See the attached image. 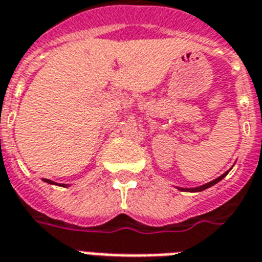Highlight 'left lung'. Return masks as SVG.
<instances>
[{"label":"left lung","instance_id":"left-lung-1","mask_svg":"<svg viewBox=\"0 0 262 262\" xmlns=\"http://www.w3.org/2000/svg\"><path fill=\"white\" fill-rule=\"evenodd\" d=\"M228 171H225L224 174H221V176H220V177H217V179H215V180L210 181V183H206V184H205V185H201V187H196V188H179V189H180V191H189V192H201V191H203V189L210 188V187H213V185H214V184H217L220 180H223L225 177V176L228 174Z\"/></svg>","mask_w":262,"mask_h":262}]
</instances>
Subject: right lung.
<instances>
[{
    "label": "right lung",
    "mask_w": 262,
    "mask_h": 262,
    "mask_svg": "<svg viewBox=\"0 0 262 262\" xmlns=\"http://www.w3.org/2000/svg\"><path fill=\"white\" fill-rule=\"evenodd\" d=\"M43 181L48 183V184H56V185H61V187H67L66 184H57V183H53V181H51V180H48V179H43Z\"/></svg>",
    "instance_id": "1"
}]
</instances>
